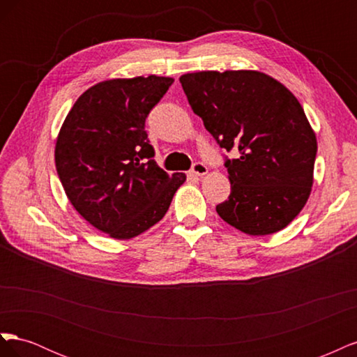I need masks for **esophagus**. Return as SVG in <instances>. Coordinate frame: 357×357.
<instances>
[{
	"instance_id": "esophagus-1",
	"label": "esophagus",
	"mask_w": 357,
	"mask_h": 357,
	"mask_svg": "<svg viewBox=\"0 0 357 357\" xmlns=\"http://www.w3.org/2000/svg\"><path fill=\"white\" fill-rule=\"evenodd\" d=\"M207 172H208V168H207V165L202 164V162H197V164L192 168V174L197 177H202L207 174Z\"/></svg>"
}]
</instances>
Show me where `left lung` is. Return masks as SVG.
I'll list each match as a JSON object with an SVG mask.
<instances>
[{
  "label": "left lung",
  "mask_w": 357,
  "mask_h": 357,
  "mask_svg": "<svg viewBox=\"0 0 357 357\" xmlns=\"http://www.w3.org/2000/svg\"><path fill=\"white\" fill-rule=\"evenodd\" d=\"M192 110L228 159L231 195L215 207L247 235L284 229L307 204L314 183L317 138L284 84L261 71H198L180 77Z\"/></svg>",
  "instance_id": "left-lung-1"
}]
</instances>
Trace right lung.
I'll use <instances>...</instances> for the list:
<instances>
[{
    "label": "right lung",
    "mask_w": 357,
    "mask_h": 357,
    "mask_svg": "<svg viewBox=\"0 0 357 357\" xmlns=\"http://www.w3.org/2000/svg\"><path fill=\"white\" fill-rule=\"evenodd\" d=\"M174 82L171 77L112 79L74 102L55 146V165L71 205L93 228L131 240L152 228L186 181L152 159L144 122Z\"/></svg>",
    "instance_id": "add662e5"
}]
</instances>
